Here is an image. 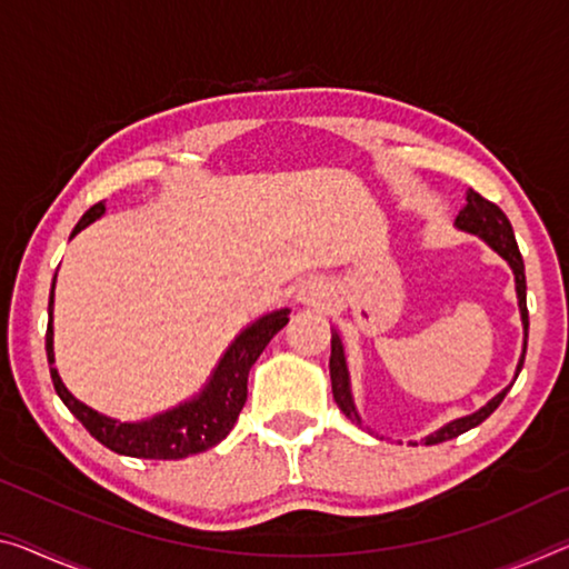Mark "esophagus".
<instances>
[{
  "instance_id": "34e87169",
  "label": "esophagus",
  "mask_w": 569,
  "mask_h": 569,
  "mask_svg": "<svg viewBox=\"0 0 569 569\" xmlns=\"http://www.w3.org/2000/svg\"><path fill=\"white\" fill-rule=\"evenodd\" d=\"M330 297L328 284L322 279H308V282L300 284V292H297V302L302 305H322Z\"/></svg>"
}]
</instances>
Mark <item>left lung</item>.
Masks as SVG:
<instances>
[{"mask_svg": "<svg viewBox=\"0 0 569 569\" xmlns=\"http://www.w3.org/2000/svg\"><path fill=\"white\" fill-rule=\"evenodd\" d=\"M456 226L460 231L473 233L478 239H483L488 247H491L498 257L506 259V264L511 267L513 272V282H517V300H519V312H521V326H523V348H521V358L517 363V373L519 376L521 366H523V356H527V336H529V312H527V277H523V259L519 254L517 247V236H513V229L509 223V218L491 200H486L483 196H478L476 190H468L466 196V206L460 208V213L456 218ZM330 381H333V399L351 422L358 427H363V419L358 415L356 401H353V391H351V373H348V363H346V351H343V340H340V333L336 328H330ZM517 381V379H513ZM513 381L509 387L498 391L493 399H488L483 407L473 415L458 417L452 422L442 425L440 430H435L425 437V445H437L445 440H452L462 432L473 430L486 417H491L496 412V407L501 405L506 391L513 387Z\"/></svg>", "mask_w": 569, "mask_h": 569, "instance_id": "left-lung-1", "label": "left lung"}]
</instances>
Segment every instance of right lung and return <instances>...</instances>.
Returning a JSON list of instances; mask_svg holds the SVG:
<instances>
[{"mask_svg": "<svg viewBox=\"0 0 569 569\" xmlns=\"http://www.w3.org/2000/svg\"><path fill=\"white\" fill-rule=\"evenodd\" d=\"M107 213V206L96 203L83 213L76 223L71 236L91 226L96 218ZM52 297H56V279H52L50 302H48V333L46 351L50 363V376L56 383L58 397L71 409L73 417L89 430L96 440L107 445L109 450L119 456L142 458V460H180L196 452L211 450L213 445L223 440L233 430L236 419L247 401V381L251 366L264 351L269 340L290 320V308L272 310L261 315L251 326L241 330L226 348L221 361L216 363L213 373L208 376L206 387L188 401H180L178 407L164 409L142 422H119V419L96 412L89 405L78 401L60 379L56 369V353H52Z\"/></svg>", "mask_w": 569, "mask_h": 569, "instance_id": "add662e5", "label": "right lung"}]
</instances>
